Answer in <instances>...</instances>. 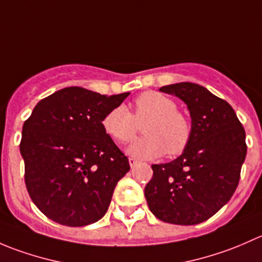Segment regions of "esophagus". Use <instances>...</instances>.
Returning <instances> with one entry per match:
<instances>
[{"instance_id":"esophagus-1","label":"esophagus","mask_w":262,"mask_h":262,"mask_svg":"<svg viewBox=\"0 0 262 262\" xmlns=\"http://www.w3.org/2000/svg\"><path fill=\"white\" fill-rule=\"evenodd\" d=\"M139 161H137L136 158H129V165H130V167H134L136 165H138Z\"/></svg>"}]
</instances>
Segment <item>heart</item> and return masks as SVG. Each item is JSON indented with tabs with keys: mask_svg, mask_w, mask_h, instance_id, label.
Masks as SVG:
<instances>
[{
	"mask_svg": "<svg viewBox=\"0 0 262 262\" xmlns=\"http://www.w3.org/2000/svg\"><path fill=\"white\" fill-rule=\"evenodd\" d=\"M142 138L128 148L132 156L142 160L157 158L166 153L178 156L186 149L191 139V123L178 104L167 95L146 91L134 100V112L118 105L102 118L104 130L119 143H129L138 132V123L146 121Z\"/></svg>",
	"mask_w": 262,
	"mask_h": 262,
	"instance_id": "obj_1",
	"label": "heart"
}]
</instances>
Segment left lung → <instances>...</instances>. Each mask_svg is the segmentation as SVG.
<instances>
[{"instance_id":"left-lung-1","label":"left lung","mask_w":262,"mask_h":262,"mask_svg":"<svg viewBox=\"0 0 262 262\" xmlns=\"http://www.w3.org/2000/svg\"><path fill=\"white\" fill-rule=\"evenodd\" d=\"M160 91L180 97L191 115V139L172 162L152 165L144 187L150 212L166 223L191 226L214 215L236 191L246 158V133L231 105L191 82Z\"/></svg>"}]
</instances>
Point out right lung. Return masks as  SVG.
<instances>
[{
	"label": "right lung",
	"mask_w": 262,
	"mask_h": 262,
	"mask_svg": "<svg viewBox=\"0 0 262 262\" xmlns=\"http://www.w3.org/2000/svg\"><path fill=\"white\" fill-rule=\"evenodd\" d=\"M128 95L66 87L39 101L25 120L24 179L33 203L49 219L83 227L105 215L130 166L101 121Z\"/></svg>",
	"instance_id": "obj_1"
}]
</instances>
